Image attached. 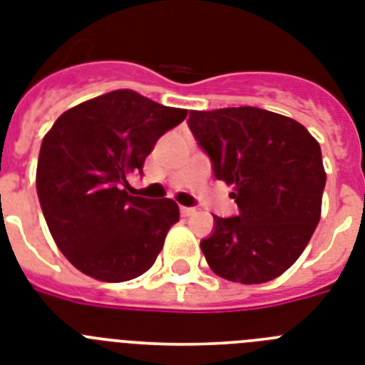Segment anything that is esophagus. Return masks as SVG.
<instances>
[{"label":"esophagus","mask_w":365,"mask_h":365,"mask_svg":"<svg viewBox=\"0 0 365 365\" xmlns=\"http://www.w3.org/2000/svg\"><path fill=\"white\" fill-rule=\"evenodd\" d=\"M180 213H182L183 217H189V215H192V213H195V207L182 206V207H180Z\"/></svg>","instance_id":"obj_1"}]
</instances>
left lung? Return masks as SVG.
Wrapping results in <instances>:
<instances>
[{
    "mask_svg": "<svg viewBox=\"0 0 365 365\" xmlns=\"http://www.w3.org/2000/svg\"><path fill=\"white\" fill-rule=\"evenodd\" d=\"M217 180L234 185L235 217L213 215L200 249L230 282L262 284L292 267L319 222L327 174L304 125L259 107L189 113Z\"/></svg>",
    "mask_w": 365,
    "mask_h": 365,
    "instance_id": "1",
    "label": "left lung"
}]
</instances>
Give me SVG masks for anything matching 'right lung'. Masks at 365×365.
<instances>
[{"mask_svg":"<svg viewBox=\"0 0 365 365\" xmlns=\"http://www.w3.org/2000/svg\"><path fill=\"white\" fill-rule=\"evenodd\" d=\"M187 116L120 88L79 103L42 140L36 195L61 252L103 282H125L154 265L180 211L170 198L131 197L130 173L143 174L161 135Z\"/></svg>","mask_w":365,"mask_h":365,"instance_id":"obj_1","label":"right lung"}]
</instances>
